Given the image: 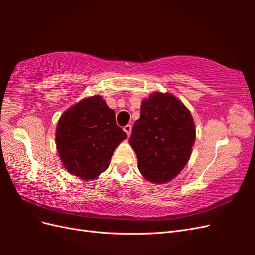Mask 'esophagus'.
<instances>
[{
	"label": "esophagus",
	"instance_id": "34e87169",
	"mask_svg": "<svg viewBox=\"0 0 255 255\" xmlns=\"http://www.w3.org/2000/svg\"><path fill=\"white\" fill-rule=\"evenodd\" d=\"M123 130L128 134V136L130 135V132H132V126L130 125H127L125 128H123Z\"/></svg>",
	"mask_w": 255,
	"mask_h": 255
}]
</instances>
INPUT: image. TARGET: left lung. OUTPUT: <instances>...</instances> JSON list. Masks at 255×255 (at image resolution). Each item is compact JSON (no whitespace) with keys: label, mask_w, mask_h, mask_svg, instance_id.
Listing matches in <instances>:
<instances>
[{"label":"left lung","mask_w":255,"mask_h":255,"mask_svg":"<svg viewBox=\"0 0 255 255\" xmlns=\"http://www.w3.org/2000/svg\"><path fill=\"white\" fill-rule=\"evenodd\" d=\"M196 139L194 119L179 99L154 92L143 100L129 137L145 180L164 184L187 164Z\"/></svg>","instance_id":"8db88e82"}]
</instances>
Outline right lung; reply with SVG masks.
Segmentation results:
<instances>
[{"mask_svg": "<svg viewBox=\"0 0 255 255\" xmlns=\"http://www.w3.org/2000/svg\"><path fill=\"white\" fill-rule=\"evenodd\" d=\"M128 137L116 114L100 96L67 110L58 120L56 146L65 168L83 180H94L110 166L117 145Z\"/></svg>", "mask_w": 255, "mask_h": 255, "instance_id": "add662e5", "label": "right lung"}]
</instances>
